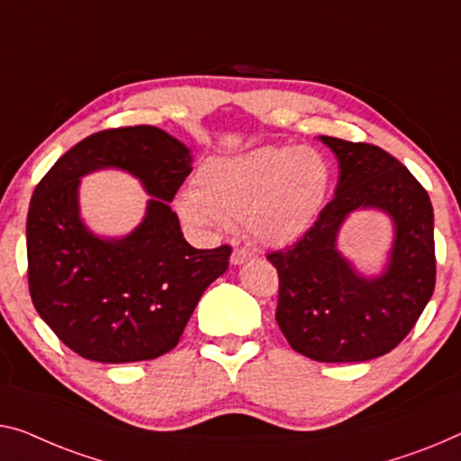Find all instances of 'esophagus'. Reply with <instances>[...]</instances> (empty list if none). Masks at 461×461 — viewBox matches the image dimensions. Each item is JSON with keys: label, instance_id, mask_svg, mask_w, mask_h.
Instances as JSON below:
<instances>
[{"label": "esophagus", "instance_id": "obj_1", "mask_svg": "<svg viewBox=\"0 0 461 461\" xmlns=\"http://www.w3.org/2000/svg\"><path fill=\"white\" fill-rule=\"evenodd\" d=\"M257 257H258V250L238 246V249H233V252H231V265H242V263H246V260L257 258Z\"/></svg>", "mask_w": 461, "mask_h": 461}]
</instances>
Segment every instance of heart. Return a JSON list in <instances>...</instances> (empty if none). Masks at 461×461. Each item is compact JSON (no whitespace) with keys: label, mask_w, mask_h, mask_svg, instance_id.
I'll return each mask as SVG.
<instances>
[{"label":"heart","mask_w":461,"mask_h":461,"mask_svg":"<svg viewBox=\"0 0 461 461\" xmlns=\"http://www.w3.org/2000/svg\"><path fill=\"white\" fill-rule=\"evenodd\" d=\"M331 190V167L314 149L263 147L219 157L196 171V190L180 196L192 223L225 228L249 221L265 244L285 246L317 221Z\"/></svg>","instance_id":"b5f03b06"}]
</instances>
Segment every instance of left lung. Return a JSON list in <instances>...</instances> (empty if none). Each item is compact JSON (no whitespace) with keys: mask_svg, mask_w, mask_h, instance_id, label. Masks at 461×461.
<instances>
[{"mask_svg":"<svg viewBox=\"0 0 461 461\" xmlns=\"http://www.w3.org/2000/svg\"><path fill=\"white\" fill-rule=\"evenodd\" d=\"M339 161L335 198L292 246L267 254L279 275L277 325L298 354L317 362H364L389 354L414 329L435 290L432 204L422 184L387 150L321 136ZM375 206L396 223L388 271L356 276L334 250L349 212Z\"/></svg>","mask_w":461,"mask_h":461,"instance_id":"1","label":"left lung"}]
</instances>
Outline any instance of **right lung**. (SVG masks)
Masks as SVG:
<instances>
[{"instance_id":"right-lung-1","label":"right lung","mask_w":461,"mask_h":461,"mask_svg":"<svg viewBox=\"0 0 461 461\" xmlns=\"http://www.w3.org/2000/svg\"><path fill=\"white\" fill-rule=\"evenodd\" d=\"M120 167L154 201L130 237L99 240L77 219V177ZM192 171L188 147L155 126L86 136L37 184L26 219L29 292L39 317L86 360H153L180 341L203 292L230 267L231 246L198 250L171 211Z\"/></svg>"}]
</instances>
